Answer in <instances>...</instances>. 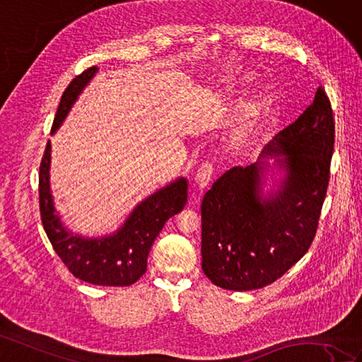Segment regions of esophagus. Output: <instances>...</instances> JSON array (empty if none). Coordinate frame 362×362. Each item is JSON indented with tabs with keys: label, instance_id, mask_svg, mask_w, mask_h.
I'll return each mask as SVG.
<instances>
[{
	"label": "esophagus",
	"instance_id": "esophagus-1",
	"mask_svg": "<svg viewBox=\"0 0 362 362\" xmlns=\"http://www.w3.org/2000/svg\"><path fill=\"white\" fill-rule=\"evenodd\" d=\"M213 172H214V168H213L211 163H202L199 165V169L197 172V177H194V182H197L199 190L205 189L210 184Z\"/></svg>",
	"mask_w": 362,
	"mask_h": 362
}]
</instances>
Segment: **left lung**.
Here are the masks:
<instances>
[{"label": "left lung", "mask_w": 362, "mask_h": 362, "mask_svg": "<svg viewBox=\"0 0 362 362\" xmlns=\"http://www.w3.org/2000/svg\"><path fill=\"white\" fill-rule=\"evenodd\" d=\"M334 141V115L320 86L256 163L231 168L213 182L201 204V254L202 271L214 285L259 289L305 256L326 198ZM268 158H276L286 173L265 192Z\"/></svg>", "instance_id": "left-lung-1"}]
</instances>
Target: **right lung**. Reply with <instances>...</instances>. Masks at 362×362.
<instances>
[{"mask_svg":"<svg viewBox=\"0 0 362 362\" xmlns=\"http://www.w3.org/2000/svg\"><path fill=\"white\" fill-rule=\"evenodd\" d=\"M91 66L76 76L66 86L57 108L52 135L59 129L83 88L95 76ZM52 143L48 140L39 168V209L42 226L57 256L71 274L99 286H129L148 268V256L153 240L165 221L180 213L187 202V180L177 178L165 187L149 194L126 218L123 226L103 238H85L68 230L54 209L50 189Z\"/></svg>","mask_w":362,"mask_h":362,"instance_id":"right-lung-1","label":"right lung"}]
</instances>
